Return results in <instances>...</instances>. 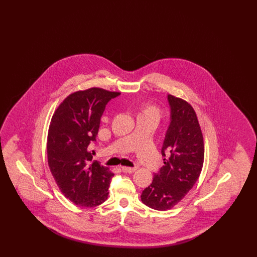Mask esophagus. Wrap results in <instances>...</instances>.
Segmentation results:
<instances>
[{
	"mask_svg": "<svg viewBox=\"0 0 257 257\" xmlns=\"http://www.w3.org/2000/svg\"><path fill=\"white\" fill-rule=\"evenodd\" d=\"M137 169L136 168H129V167H121V171L124 172H129V173H132L134 172Z\"/></svg>",
	"mask_w": 257,
	"mask_h": 257,
	"instance_id": "esophagus-1",
	"label": "esophagus"
}]
</instances>
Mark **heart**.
<instances>
[{"instance_id":"b5f03b06","label":"heart","mask_w":257,"mask_h":257,"mask_svg":"<svg viewBox=\"0 0 257 257\" xmlns=\"http://www.w3.org/2000/svg\"><path fill=\"white\" fill-rule=\"evenodd\" d=\"M161 110L155 107V106H152V105H146L142 108L141 112H140V115H145V116H148V117H152L154 118L156 121H158L161 117Z\"/></svg>"}]
</instances>
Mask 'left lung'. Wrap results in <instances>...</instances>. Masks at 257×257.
I'll list each match as a JSON object with an SVG mask.
<instances>
[{
  "label": "left lung",
  "instance_id": "8db88e82",
  "mask_svg": "<svg viewBox=\"0 0 257 257\" xmlns=\"http://www.w3.org/2000/svg\"><path fill=\"white\" fill-rule=\"evenodd\" d=\"M170 125L161 149L164 166L154 172L153 181L143 191L148 207L166 211L176 205L197 181L203 166L204 145L193 107L168 94Z\"/></svg>",
  "mask_w": 257,
  "mask_h": 257
}]
</instances>
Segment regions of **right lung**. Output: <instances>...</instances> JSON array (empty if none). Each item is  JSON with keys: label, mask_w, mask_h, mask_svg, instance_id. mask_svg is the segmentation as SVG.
<instances>
[{"label": "right lung", "mask_w": 257, "mask_h": 257, "mask_svg": "<svg viewBox=\"0 0 257 257\" xmlns=\"http://www.w3.org/2000/svg\"><path fill=\"white\" fill-rule=\"evenodd\" d=\"M118 95L98 87L77 91L63 100L52 117L47 139L50 171L61 193L76 205L94 207L108 198L113 173L100 162H91L88 147L96 142L106 105Z\"/></svg>", "instance_id": "1"}]
</instances>
